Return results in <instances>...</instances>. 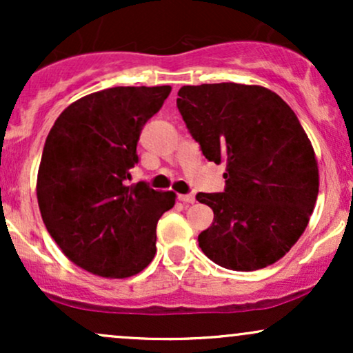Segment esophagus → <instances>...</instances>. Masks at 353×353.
I'll list each match as a JSON object with an SVG mask.
<instances>
[{
	"mask_svg": "<svg viewBox=\"0 0 353 353\" xmlns=\"http://www.w3.org/2000/svg\"><path fill=\"white\" fill-rule=\"evenodd\" d=\"M177 199L181 202H185V204H192V202H196V196L194 194H179Z\"/></svg>",
	"mask_w": 353,
	"mask_h": 353,
	"instance_id": "34e87169",
	"label": "esophagus"
}]
</instances>
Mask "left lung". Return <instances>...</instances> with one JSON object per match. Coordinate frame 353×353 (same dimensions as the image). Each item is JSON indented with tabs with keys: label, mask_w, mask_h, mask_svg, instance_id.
Listing matches in <instances>:
<instances>
[{
	"label": "left lung",
	"mask_w": 353,
	"mask_h": 353,
	"mask_svg": "<svg viewBox=\"0 0 353 353\" xmlns=\"http://www.w3.org/2000/svg\"><path fill=\"white\" fill-rule=\"evenodd\" d=\"M177 96L205 159L225 163L224 192L196 196L214 210L197 237L202 252L242 272L274 264L302 236L319 194L317 161L297 116L262 86H182Z\"/></svg>",
	"instance_id": "obj_1"
}]
</instances>
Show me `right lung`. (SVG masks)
Listing matches in <instances>:
<instances>
[{
  "mask_svg": "<svg viewBox=\"0 0 353 353\" xmlns=\"http://www.w3.org/2000/svg\"><path fill=\"white\" fill-rule=\"evenodd\" d=\"M171 86H119L92 92L61 112L44 143L38 204L48 232L64 255L88 272L124 279L156 255V225L176 194L141 181L144 124L163 108Z\"/></svg>",
  "mask_w": 353,
  "mask_h": 353,
  "instance_id": "add662e5",
  "label": "right lung"
}]
</instances>
